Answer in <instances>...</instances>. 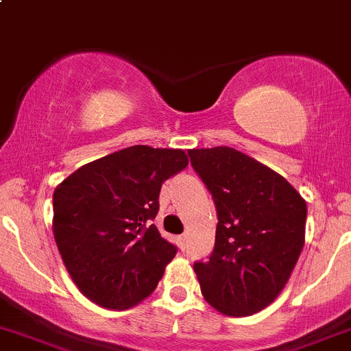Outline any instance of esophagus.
I'll return each instance as SVG.
<instances>
[{
    "mask_svg": "<svg viewBox=\"0 0 351 351\" xmlns=\"http://www.w3.org/2000/svg\"><path fill=\"white\" fill-rule=\"evenodd\" d=\"M179 247H180V250H186V248H187V234H180V237H179Z\"/></svg>",
    "mask_w": 351,
    "mask_h": 351,
    "instance_id": "1",
    "label": "esophagus"
}]
</instances>
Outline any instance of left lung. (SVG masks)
<instances>
[{"mask_svg":"<svg viewBox=\"0 0 351 351\" xmlns=\"http://www.w3.org/2000/svg\"><path fill=\"white\" fill-rule=\"evenodd\" d=\"M218 215L208 262H194L206 301L226 316H248L270 304L304 247L308 206L272 169L230 149L187 152Z\"/></svg>","mask_w":351,"mask_h":351,"instance_id":"8db88e82","label":"left lung"}]
</instances>
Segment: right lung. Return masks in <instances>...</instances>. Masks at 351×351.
I'll list each match as a JSON object with an SVG mask.
<instances>
[{
  "label": "right lung",
  "instance_id": "obj_1",
  "mask_svg": "<svg viewBox=\"0 0 351 351\" xmlns=\"http://www.w3.org/2000/svg\"><path fill=\"white\" fill-rule=\"evenodd\" d=\"M184 150L133 145L82 165L53 191V237L79 291L108 309L150 295L177 247L154 219L162 182L184 171Z\"/></svg>",
  "mask_w": 351,
  "mask_h": 351
}]
</instances>
